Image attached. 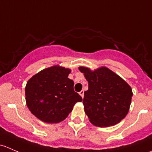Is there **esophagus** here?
Returning <instances> with one entry per match:
<instances>
[{"label":"esophagus","mask_w":152,"mask_h":152,"mask_svg":"<svg viewBox=\"0 0 152 152\" xmlns=\"http://www.w3.org/2000/svg\"><path fill=\"white\" fill-rule=\"evenodd\" d=\"M79 95H80V96L82 97V99H83L84 98V90H82V91L79 92Z\"/></svg>","instance_id":"1"}]
</instances>
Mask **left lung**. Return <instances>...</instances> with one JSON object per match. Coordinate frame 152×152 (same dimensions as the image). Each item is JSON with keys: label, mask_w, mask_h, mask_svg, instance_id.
Here are the masks:
<instances>
[{"label": "left lung", "mask_w": 152, "mask_h": 152, "mask_svg": "<svg viewBox=\"0 0 152 152\" xmlns=\"http://www.w3.org/2000/svg\"><path fill=\"white\" fill-rule=\"evenodd\" d=\"M88 82L84 93V110L90 123L99 127L114 126L123 120L129 110L132 90L121 77L107 67L94 70L81 66Z\"/></svg>", "instance_id": "left-lung-1"}]
</instances>
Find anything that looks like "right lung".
Segmentation results:
<instances>
[{"mask_svg":"<svg viewBox=\"0 0 152 152\" xmlns=\"http://www.w3.org/2000/svg\"><path fill=\"white\" fill-rule=\"evenodd\" d=\"M70 69L54 65L43 69L27 82L25 87L26 105L31 113L42 121H62L82 98L73 90L68 78Z\"/></svg>","mask_w":152,"mask_h":152,"instance_id":"add662e5","label":"right lung"}]
</instances>
